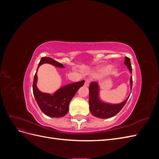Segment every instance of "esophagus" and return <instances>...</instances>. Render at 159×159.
Here are the masks:
<instances>
[{
	"instance_id": "1",
	"label": "esophagus",
	"mask_w": 159,
	"mask_h": 159,
	"mask_svg": "<svg viewBox=\"0 0 159 159\" xmlns=\"http://www.w3.org/2000/svg\"><path fill=\"white\" fill-rule=\"evenodd\" d=\"M89 83H90V80L89 79L85 80V86H86V87H88L89 85Z\"/></svg>"
}]
</instances>
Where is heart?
I'll return each instance as SVG.
<instances>
[{
	"label": "heart",
	"mask_w": 159,
	"mask_h": 159,
	"mask_svg": "<svg viewBox=\"0 0 159 159\" xmlns=\"http://www.w3.org/2000/svg\"><path fill=\"white\" fill-rule=\"evenodd\" d=\"M109 68V67H104V68L102 70V71H106V70H107Z\"/></svg>",
	"instance_id": "heart-1"
}]
</instances>
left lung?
Returning <instances> with one entry per match:
<instances>
[{
    "label": "left lung",
    "mask_w": 159,
    "mask_h": 159,
    "mask_svg": "<svg viewBox=\"0 0 159 159\" xmlns=\"http://www.w3.org/2000/svg\"><path fill=\"white\" fill-rule=\"evenodd\" d=\"M125 64L130 72L132 73V67L130 58L128 57H125ZM131 88L132 89L133 85V80L131 78ZM89 110L93 115L95 117L102 119H106L112 117L116 115L122 108L125 106L127 101L129 98L124 102L120 104L112 105L105 103L99 99L98 93H99V86L98 84L96 81H92L91 82L89 87Z\"/></svg>",
    "instance_id": "8db88e82"
}]
</instances>
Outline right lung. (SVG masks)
<instances>
[{
    "instance_id": "obj_1",
    "label": "right lung",
    "mask_w": 159,
    "mask_h": 159,
    "mask_svg": "<svg viewBox=\"0 0 159 159\" xmlns=\"http://www.w3.org/2000/svg\"><path fill=\"white\" fill-rule=\"evenodd\" d=\"M44 63H48L59 68H64L61 64L51 57H43L38 64L36 72L33 81V93L36 102L42 111L45 115L52 117H64L68 112L69 104L71 99L76 93L80 87L83 86L85 81L82 80L78 82L66 85L53 94L44 93L37 88V71L39 67Z\"/></svg>"
}]
</instances>
